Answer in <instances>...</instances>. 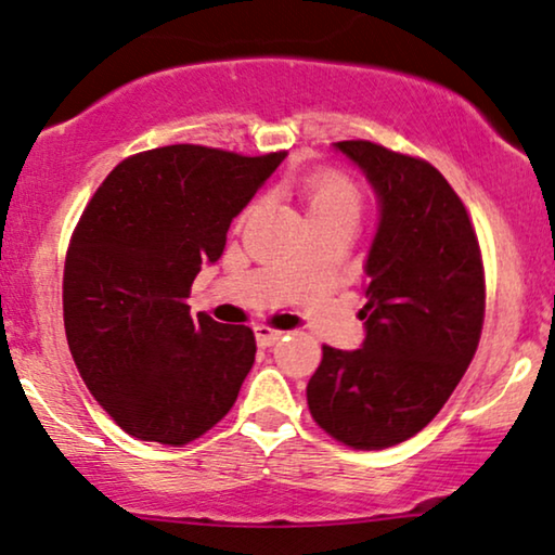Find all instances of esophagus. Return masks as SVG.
Segmentation results:
<instances>
[{"label":"esophagus","mask_w":555,"mask_h":555,"mask_svg":"<svg viewBox=\"0 0 555 555\" xmlns=\"http://www.w3.org/2000/svg\"><path fill=\"white\" fill-rule=\"evenodd\" d=\"M254 336H256V344H259V346H274L279 338H284V331H276V328H269V326H256Z\"/></svg>","instance_id":"obj_1"}]
</instances>
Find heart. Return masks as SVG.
Instances as JSON below:
<instances>
[{
  "mask_svg": "<svg viewBox=\"0 0 555 555\" xmlns=\"http://www.w3.org/2000/svg\"><path fill=\"white\" fill-rule=\"evenodd\" d=\"M304 202L309 221L331 217H359L361 196L349 179L336 171H317L304 181Z\"/></svg>",
  "mask_w": 555,
  "mask_h": 555,
  "instance_id": "1",
  "label": "heart"
}]
</instances>
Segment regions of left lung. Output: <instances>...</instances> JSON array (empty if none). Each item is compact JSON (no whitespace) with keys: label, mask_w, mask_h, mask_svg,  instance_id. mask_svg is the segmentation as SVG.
<instances>
[{"label":"left lung","mask_w":555,"mask_h":555,"mask_svg":"<svg viewBox=\"0 0 555 555\" xmlns=\"http://www.w3.org/2000/svg\"><path fill=\"white\" fill-rule=\"evenodd\" d=\"M378 202L363 261V344L324 346L306 401L351 449H388L434 421L474 359L483 263L466 206L431 164L371 142H338Z\"/></svg>","instance_id":"left-lung-1"}]
</instances>
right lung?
Returning a JSON list of instances; mask_svg holds the SVG:
<instances>
[{"label":"right lung","mask_w":555,"mask_h":555,"mask_svg":"<svg viewBox=\"0 0 555 555\" xmlns=\"http://www.w3.org/2000/svg\"><path fill=\"white\" fill-rule=\"evenodd\" d=\"M286 152L238 156L173 144L129 156L81 214L64 263V328L94 399L124 431L181 446L234 406L251 328L206 313L189 288Z\"/></svg>","instance_id":"right-lung-1"}]
</instances>
